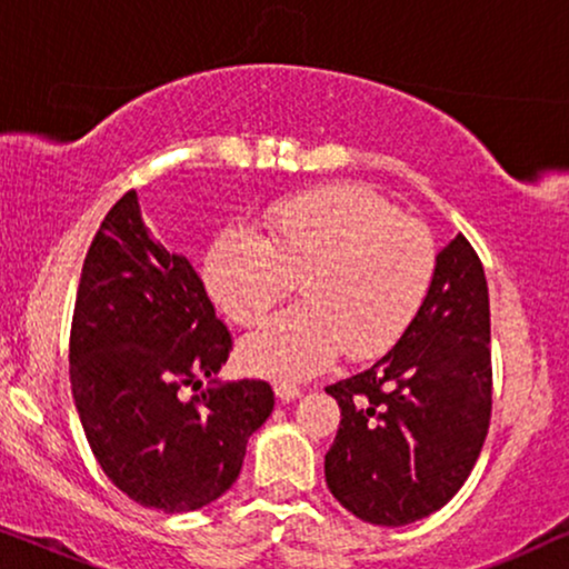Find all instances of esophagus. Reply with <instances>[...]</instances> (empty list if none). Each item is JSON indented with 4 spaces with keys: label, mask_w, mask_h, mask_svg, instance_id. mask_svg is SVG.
<instances>
[{
    "label": "esophagus",
    "mask_w": 569,
    "mask_h": 569,
    "mask_svg": "<svg viewBox=\"0 0 569 569\" xmlns=\"http://www.w3.org/2000/svg\"><path fill=\"white\" fill-rule=\"evenodd\" d=\"M276 396L280 400H297L301 396V388H299V385H291V382H276Z\"/></svg>",
    "instance_id": "1"
}]
</instances>
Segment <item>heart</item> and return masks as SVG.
Here are the masks:
<instances>
[{
    "label": "heart",
    "mask_w": 569,
    "mask_h": 569,
    "mask_svg": "<svg viewBox=\"0 0 569 569\" xmlns=\"http://www.w3.org/2000/svg\"><path fill=\"white\" fill-rule=\"evenodd\" d=\"M262 237L226 229L202 278L221 312L252 328L299 283L305 301L241 343V363L264 377H309L343 351L361 361L398 343L437 268L431 231L369 187L332 184L278 202Z\"/></svg>",
    "instance_id": "heart-1"
}]
</instances>
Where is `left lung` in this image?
Segmentation results:
<instances>
[{
    "instance_id": "8db88e82",
    "label": "left lung",
    "mask_w": 569,
    "mask_h": 569,
    "mask_svg": "<svg viewBox=\"0 0 569 569\" xmlns=\"http://www.w3.org/2000/svg\"><path fill=\"white\" fill-rule=\"evenodd\" d=\"M489 289L463 233L437 254L419 315L363 372L325 388L340 406L325 456L332 497L375 526H406L456 497L491 419Z\"/></svg>"
}]
</instances>
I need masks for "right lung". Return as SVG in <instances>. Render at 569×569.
Instances as JSON below:
<instances>
[{
    "instance_id": "obj_1",
    "label": "right lung",
    "mask_w": 569,
    "mask_h": 569,
    "mask_svg": "<svg viewBox=\"0 0 569 569\" xmlns=\"http://www.w3.org/2000/svg\"><path fill=\"white\" fill-rule=\"evenodd\" d=\"M231 348L202 278L150 237L138 192L121 194L82 262L70 385L96 460L138 505L200 510L237 481L276 396L264 380L197 392Z\"/></svg>"
}]
</instances>
